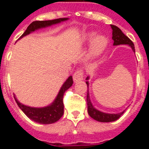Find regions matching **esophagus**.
Wrapping results in <instances>:
<instances>
[{
  "label": "esophagus",
  "instance_id": "34e87169",
  "mask_svg": "<svg viewBox=\"0 0 149 149\" xmlns=\"http://www.w3.org/2000/svg\"><path fill=\"white\" fill-rule=\"evenodd\" d=\"M84 78V71L82 69H78L73 74V81L74 82H77L79 81H82Z\"/></svg>",
  "mask_w": 149,
  "mask_h": 149
}]
</instances>
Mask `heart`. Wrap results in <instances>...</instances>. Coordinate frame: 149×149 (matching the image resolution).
I'll return each instance as SVG.
<instances>
[{
	"instance_id": "b5f03b06",
	"label": "heart",
	"mask_w": 149,
	"mask_h": 149,
	"mask_svg": "<svg viewBox=\"0 0 149 149\" xmlns=\"http://www.w3.org/2000/svg\"><path fill=\"white\" fill-rule=\"evenodd\" d=\"M96 32H88L83 36L84 43L91 42L90 54L93 56L100 55L104 52L108 45V39L103 35H98Z\"/></svg>"
}]
</instances>
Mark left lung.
<instances>
[{
	"mask_svg": "<svg viewBox=\"0 0 149 149\" xmlns=\"http://www.w3.org/2000/svg\"><path fill=\"white\" fill-rule=\"evenodd\" d=\"M111 28L112 29V40H113V45H128L135 52V47L134 44L132 43L131 40L129 39L127 36H125L123 33L120 29L116 25L111 24ZM89 77H87L86 80H88ZM87 87L88 88V81H86ZM87 104H88V115L94 120H96L97 121L100 122H112L115 121L116 120H118L121 115L125 112V111L116 113V114H112V113H105V112H100L97 109H95L93 105L92 104V102L90 100L89 97V92L88 89L87 91Z\"/></svg>",
	"mask_w": 149,
	"mask_h": 149,
	"instance_id": "obj_1",
	"label": "left lung"
}]
</instances>
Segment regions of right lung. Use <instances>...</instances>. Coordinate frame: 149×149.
I'll return each mask as SVG.
<instances>
[{
	"label": "right lung",
	"mask_w": 149,
	"mask_h": 149,
	"mask_svg": "<svg viewBox=\"0 0 149 149\" xmlns=\"http://www.w3.org/2000/svg\"><path fill=\"white\" fill-rule=\"evenodd\" d=\"M67 20H68V18H59V19L51 20V21H33L28 26L27 29L21 35L20 38H22L24 36H27L29 33L39 29L51 26L52 24H59L62 21H65ZM72 84H73L72 77V76H70L63 84L54 101L51 104H49V106L43 107V108H33V107L26 106V105L20 103L17 99L16 98V97H14L15 100L19 108L32 120L39 123V124H44V125L52 124V123H55L59 120L64 114V103H63L64 93H65V91L71 87Z\"/></svg>",
	"instance_id": "right-lung-1"
}]
</instances>
